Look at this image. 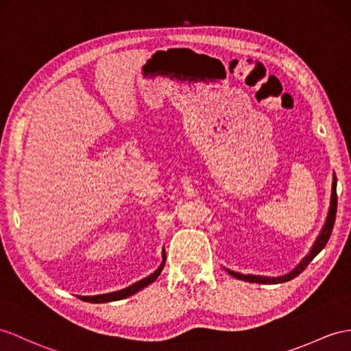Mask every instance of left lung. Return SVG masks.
Here are the masks:
<instances>
[{"label":"left lung","mask_w":351,"mask_h":351,"mask_svg":"<svg viewBox=\"0 0 351 351\" xmlns=\"http://www.w3.org/2000/svg\"><path fill=\"white\" fill-rule=\"evenodd\" d=\"M335 216H337V177L333 176V182H332V195H330V205H329V211H328V217L326 221H324V226L322 229L320 235L317 237V240L313 244L310 253L305 256V258L301 261V263L298 265V267L290 271L289 274L286 276H281V277H262V276H252V274H240V272H234L230 269H226L230 276L238 278V280H244V281H249V283H259V285H278V283H285V281H289L295 278L296 276L301 274V272L306 268V265H308L315 256H317L323 249L326 243L329 241V237L332 234V229H333V223H335Z\"/></svg>","instance_id":"left-lung-1"}]
</instances>
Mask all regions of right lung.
<instances>
[{
  "label": "right lung",
  "mask_w": 351,
  "mask_h": 351,
  "mask_svg": "<svg viewBox=\"0 0 351 351\" xmlns=\"http://www.w3.org/2000/svg\"><path fill=\"white\" fill-rule=\"evenodd\" d=\"M164 265H165V253H164V259H162V263L160 267L153 272V274H150L149 277L143 278L140 281H136L135 285L126 287V289H122V290H117V292H111V293H106V295H95V296H79L80 299H83V301L86 302H95V304H102V302H111V301H121V299H125L128 296H131L134 293L138 292V290L144 289L146 286H149L150 283H153L155 281L159 274L162 272V269H164Z\"/></svg>",
  "instance_id": "1"
}]
</instances>
